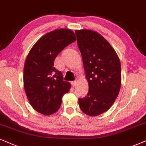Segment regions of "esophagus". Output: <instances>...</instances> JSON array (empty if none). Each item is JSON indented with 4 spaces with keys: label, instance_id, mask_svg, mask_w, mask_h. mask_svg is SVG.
<instances>
[{
    "label": "esophagus",
    "instance_id": "1",
    "mask_svg": "<svg viewBox=\"0 0 146 146\" xmlns=\"http://www.w3.org/2000/svg\"><path fill=\"white\" fill-rule=\"evenodd\" d=\"M77 84V82H76V81H73V82H71V85H72V86H73V87L76 86Z\"/></svg>",
    "mask_w": 146,
    "mask_h": 146
}]
</instances>
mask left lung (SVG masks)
<instances>
[{"instance_id": "8db88e82", "label": "left lung", "mask_w": 146, "mask_h": 146, "mask_svg": "<svg viewBox=\"0 0 146 146\" xmlns=\"http://www.w3.org/2000/svg\"><path fill=\"white\" fill-rule=\"evenodd\" d=\"M89 85L87 96L79 98L81 110L89 116L108 110L119 95L121 67L118 55L108 42L96 32L75 31Z\"/></svg>"}]
</instances>
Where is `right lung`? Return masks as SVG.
I'll list each match as a JSON object with an SVG mask.
<instances>
[{"mask_svg":"<svg viewBox=\"0 0 146 146\" xmlns=\"http://www.w3.org/2000/svg\"><path fill=\"white\" fill-rule=\"evenodd\" d=\"M76 41L74 32L59 29L45 34L36 42L27 55L23 69L24 89L36 111L50 115L59 109L62 98L71 88L63 81L54 61L66 46Z\"/></svg>","mask_w":146,"mask_h":146,"instance_id":"1","label":"right lung"}]
</instances>
